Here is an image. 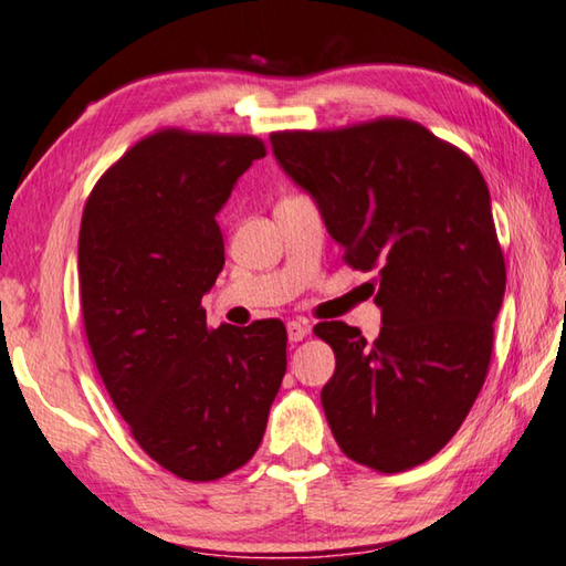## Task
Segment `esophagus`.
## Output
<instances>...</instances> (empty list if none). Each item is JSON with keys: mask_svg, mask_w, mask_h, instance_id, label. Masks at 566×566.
Returning <instances> with one entry per match:
<instances>
[{"mask_svg": "<svg viewBox=\"0 0 566 566\" xmlns=\"http://www.w3.org/2000/svg\"><path fill=\"white\" fill-rule=\"evenodd\" d=\"M306 334H310V326H306L304 322H290V324H286V338H290L292 344L302 342Z\"/></svg>", "mask_w": 566, "mask_h": 566, "instance_id": "esophagus-1", "label": "esophagus"}]
</instances>
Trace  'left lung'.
<instances>
[{"label": "left lung", "mask_w": 566, "mask_h": 566, "mask_svg": "<svg viewBox=\"0 0 566 566\" xmlns=\"http://www.w3.org/2000/svg\"><path fill=\"white\" fill-rule=\"evenodd\" d=\"M280 168L304 190L371 286L384 326L322 322L336 371L322 406L338 448L381 472L433 458L485 384L505 260L475 163L413 120L272 133Z\"/></svg>", "instance_id": "left-lung-1"}]
</instances>
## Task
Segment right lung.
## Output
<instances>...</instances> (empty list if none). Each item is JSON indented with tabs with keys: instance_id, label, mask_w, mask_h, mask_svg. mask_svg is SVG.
<instances>
[{
	"instance_id": "1",
	"label": "right lung",
	"mask_w": 566,
	"mask_h": 566,
	"mask_svg": "<svg viewBox=\"0 0 566 566\" xmlns=\"http://www.w3.org/2000/svg\"><path fill=\"white\" fill-rule=\"evenodd\" d=\"M264 156L254 136L160 130L96 182L81 218L96 368L138 446L182 480L224 478L254 455L286 371L280 318L208 328L200 306L224 266L218 214Z\"/></svg>"
}]
</instances>
